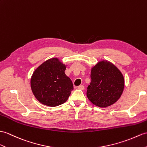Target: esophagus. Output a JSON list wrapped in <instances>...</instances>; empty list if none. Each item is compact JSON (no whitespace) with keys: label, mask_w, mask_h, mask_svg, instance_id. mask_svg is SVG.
Returning <instances> with one entry per match:
<instances>
[{"label":"esophagus","mask_w":147,"mask_h":147,"mask_svg":"<svg viewBox=\"0 0 147 147\" xmlns=\"http://www.w3.org/2000/svg\"><path fill=\"white\" fill-rule=\"evenodd\" d=\"M78 89H80V90H83L84 89V86L83 85H79V86H78V87H77Z\"/></svg>","instance_id":"obj_1"}]
</instances>
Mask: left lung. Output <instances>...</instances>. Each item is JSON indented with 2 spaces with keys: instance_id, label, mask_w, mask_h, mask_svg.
<instances>
[{
  "instance_id": "left-lung-1",
  "label": "left lung",
  "mask_w": 147,
  "mask_h": 147,
  "mask_svg": "<svg viewBox=\"0 0 147 147\" xmlns=\"http://www.w3.org/2000/svg\"><path fill=\"white\" fill-rule=\"evenodd\" d=\"M90 77L87 96L93 104L103 108L120 98L124 88V78L112 63L107 60L99 62L92 68Z\"/></svg>"
}]
</instances>
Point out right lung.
<instances>
[{"mask_svg":"<svg viewBox=\"0 0 147 147\" xmlns=\"http://www.w3.org/2000/svg\"><path fill=\"white\" fill-rule=\"evenodd\" d=\"M66 65L57 58L44 62L35 70L30 85L34 96L42 104L57 107L65 103L74 90L72 82L65 70Z\"/></svg>","mask_w":147,"mask_h":147,"instance_id":"obj_1","label":"right lung"}]
</instances>
